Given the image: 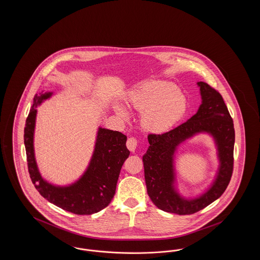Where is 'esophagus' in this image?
<instances>
[{
  "mask_svg": "<svg viewBox=\"0 0 260 260\" xmlns=\"http://www.w3.org/2000/svg\"><path fill=\"white\" fill-rule=\"evenodd\" d=\"M138 145V139L136 137H129L127 140H126V147L132 151V152H135L136 151V147Z\"/></svg>",
  "mask_w": 260,
  "mask_h": 260,
  "instance_id": "esophagus-1",
  "label": "esophagus"
}]
</instances>
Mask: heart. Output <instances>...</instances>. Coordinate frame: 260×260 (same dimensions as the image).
<instances>
[{
  "label": "heart",
  "instance_id": "b5f03b06",
  "mask_svg": "<svg viewBox=\"0 0 260 260\" xmlns=\"http://www.w3.org/2000/svg\"><path fill=\"white\" fill-rule=\"evenodd\" d=\"M127 105L141 112L142 127L153 134L170 131L187 110L185 96L174 85L165 81H149L138 85L128 93ZM117 111L126 117L122 107L118 106Z\"/></svg>",
  "mask_w": 260,
  "mask_h": 260
}]
</instances>
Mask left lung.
<instances>
[{
  "instance_id": "8db88e82",
  "label": "left lung",
  "mask_w": 260,
  "mask_h": 260,
  "mask_svg": "<svg viewBox=\"0 0 260 260\" xmlns=\"http://www.w3.org/2000/svg\"><path fill=\"white\" fill-rule=\"evenodd\" d=\"M202 104L187 122L161 135L150 134L147 152L142 158L148 196L160 210L179 215L192 214L219 198L231 180L234 167L235 129L222 95L210 85L199 82ZM199 132L214 136L221 161L217 179L201 198L181 199L173 186V156L177 146Z\"/></svg>"
}]
</instances>
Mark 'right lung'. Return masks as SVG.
<instances>
[{
  "mask_svg": "<svg viewBox=\"0 0 260 260\" xmlns=\"http://www.w3.org/2000/svg\"><path fill=\"white\" fill-rule=\"evenodd\" d=\"M50 95L51 92L37 93L26 119L24 144L31 180L44 198L62 210L80 215L99 212L111 203L122 166L129 155L125 146L126 136L99 127L94 152L84 175L72 185H51L39 173L33 146L36 107Z\"/></svg>",
  "mask_w": 260,
  "mask_h": 260,
  "instance_id": "obj_1",
  "label": "right lung"
}]
</instances>
